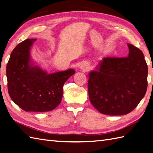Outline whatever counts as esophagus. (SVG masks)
<instances>
[{"label": "esophagus", "mask_w": 153, "mask_h": 153, "mask_svg": "<svg viewBox=\"0 0 153 153\" xmlns=\"http://www.w3.org/2000/svg\"><path fill=\"white\" fill-rule=\"evenodd\" d=\"M88 65H86V64H82V65H81V69H82L83 71H86L88 69Z\"/></svg>", "instance_id": "obj_1"}]
</instances>
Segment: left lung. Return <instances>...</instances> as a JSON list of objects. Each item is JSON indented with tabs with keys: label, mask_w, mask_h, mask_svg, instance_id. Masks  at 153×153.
Returning <instances> with one entry per match:
<instances>
[{
	"label": "left lung",
	"mask_w": 153,
	"mask_h": 153,
	"mask_svg": "<svg viewBox=\"0 0 153 153\" xmlns=\"http://www.w3.org/2000/svg\"><path fill=\"white\" fill-rule=\"evenodd\" d=\"M128 46V57H104L97 70L89 73L90 101L102 114L117 116L130 113L147 91L148 67L143 53L130 44Z\"/></svg>",
	"instance_id": "8db88e82"
}]
</instances>
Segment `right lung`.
Listing matches in <instances>:
<instances>
[{"label": "right lung", "instance_id": "obj_1", "mask_svg": "<svg viewBox=\"0 0 153 153\" xmlns=\"http://www.w3.org/2000/svg\"><path fill=\"white\" fill-rule=\"evenodd\" d=\"M36 39H26L17 45L6 65L8 90L12 100L25 111L47 112L61 103L63 84L73 69L48 74L33 66L30 48Z\"/></svg>", "mask_w": 153, "mask_h": 153}]
</instances>
